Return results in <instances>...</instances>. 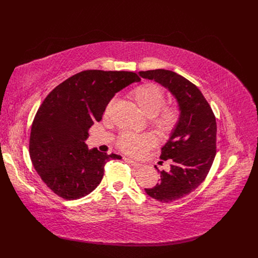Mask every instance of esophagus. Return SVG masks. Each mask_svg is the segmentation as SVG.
Listing matches in <instances>:
<instances>
[{
  "label": "esophagus",
  "mask_w": 258,
  "mask_h": 258,
  "mask_svg": "<svg viewBox=\"0 0 258 258\" xmlns=\"http://www.w3.org/2000/svg\"><path fill=\"white\" fill-rule=\"evenodd\" d=\"M124 160L127 162V163H130L131 165H133L134 167H137V168H139V167H141V166H142V164L138 163V162L134 161V160H132V159H128V158H124Z\"/></svg>",
  "instance_id": "esophagus-1"
}]
</instances>
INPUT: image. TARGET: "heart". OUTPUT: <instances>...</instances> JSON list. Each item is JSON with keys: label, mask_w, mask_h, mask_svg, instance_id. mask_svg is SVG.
Here are the masks:
<instances>
[{"label": "heart", "mask_w": 258, "mask_h": 258, "mask_svg": "<svg viewBox=\"0 0 258 258\" xmlns=\"http://www.w3.org/2000/svg\"><path fill=\"white\" fill-rule=\"evenodd\" d=\"M131 97L139 107L141 113L151 118L153 126L161 134L170 133L179 121L178 108L172 105H163L165 102L164 92L154 84H143L131 92ZM111 103L106 106L105 113L110 110ZM156 144V138L152 134H121L117 139V146L123 153L138 157L151 150Z\"/></svg>", "instance_id": "b5f03b06"}]
</instances>
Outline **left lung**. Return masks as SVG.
Segmentation results:
<instances>
[{"label": "left lung", "instance_id": "8db88e82", "mask_svg": "<svg viewBox=\"0 0 258 258\" xmlns=\"http://www.w3.org/2000/svg\"><path fill=\"white\" fill-rule=\"evenodd\" d=\"M139 75L166 88L179 105V121L160 156L170 160L169 171H160V182L145 188L151 198L171 203L192 192L207 177L216 154L215 117L202 92L185 77L164 69Z\"/></svg>", "mask_w": 258, "mask_h": 258}]
</instances>
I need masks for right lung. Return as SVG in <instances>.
<instances>
[{"instance_id":"obj_1","label":"right lung","mask_w":258,"mask_h":258,"mask_svg":"<svg viewBox=\"0 0 258 258\" xmlns=\"http://www.w3.org/2000/svg\"><path fill=\"white\" fill-rule=\"evenodd\" d=\"M140 80L134 72L87 70L49 93L33 120L29 154L34 169L54 194L69 201L88 196L101 182L106 162L121 159L89 150L86 140L115 94Z\"/></svg>"}]
</instances>
